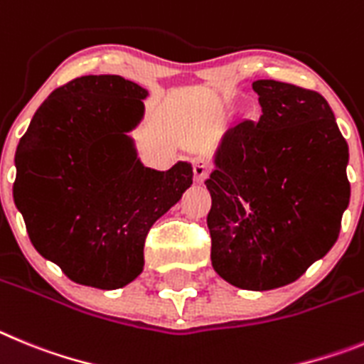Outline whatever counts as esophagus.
Instances as JSON below:
<instances>
[{"label": "esophagus", "mask_w": 364, "mask_h": 364, "mask_svg": "<svg viewBox=\"0 0 364 364\" xmlns=\"http://www.w3.org/2000/svg\"><path fill=\"white\" fill-rule=\"evenodd\" d=\"M210 174V163L206 161V159H196L194 161V178L198 183H203Z\"/></svg>", "instance_id": "1"}]
</instances>
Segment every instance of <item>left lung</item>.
I'll return each instance as SVG.
<instances>
[{
  "mask_svg": "<svg viewBox=\"0 0 364 364\" xmlns=\"http://www.w3.org/2000/svg\"><path fill=\"white\" fill-rule=\"evenodd\" d=\"M252 88L263 114L223 136L206 225L214 270L263 292L299 279L339 237L348 145L321 94L274 80Z\"/></svg>",
  "mask_w": 364,
  "mask_h": 364,
  "instance_id": "obj_1",
  "label": "left lung"
}]
</instances>
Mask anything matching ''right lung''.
Here are the masks:
<instances>
[{
	"label": "right lung",
	"mask_w": 364,
	"mask_h": 364,
	"mask_svg": "<svg viewBox=\"0 0 364 364\" xmlns=\"http://www.w3.org/2000/svg\"><path fill=\"white\" fill-rule=\"evenodd\" d=\"M145 88L81 76L41 103L16 150L14 203L45 259L74 283L114 290L143 272L152 225L192 185V165L166 172L137 158L129 136Z\"/></svg>",
	"instance_id": "add662e5"
}]
</instances>
